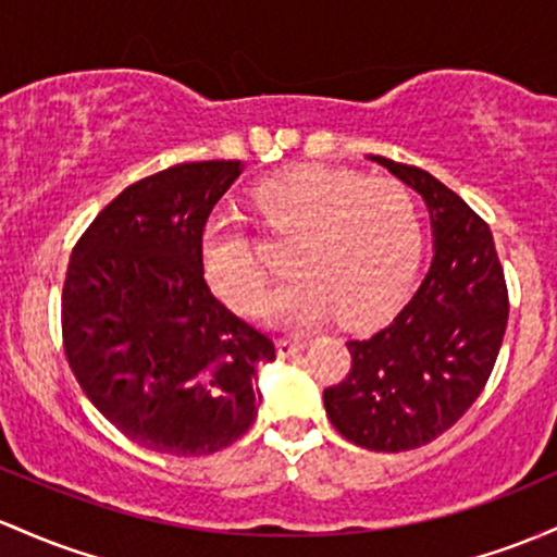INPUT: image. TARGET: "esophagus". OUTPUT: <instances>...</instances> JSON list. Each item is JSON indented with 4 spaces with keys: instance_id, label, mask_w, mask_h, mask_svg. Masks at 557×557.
Returning a JSON list of instances; mask_svg holds the SVG:
<instances>
[{
    "instance_id": "1",
    "label": "esophagus",
    "mask_w": 557,
    "mask_h": 557,
    "mask_svg": "<svg viewBox=\"0 0 557 557\" xmlns=\"http://www.w3.org/2000/svg\"><path fill=\"white\" fill-rule=\"evenodd\" d=\"M304 346L307 344L298 338H280V357H296Z\"/></svg>"
}]
</instances>
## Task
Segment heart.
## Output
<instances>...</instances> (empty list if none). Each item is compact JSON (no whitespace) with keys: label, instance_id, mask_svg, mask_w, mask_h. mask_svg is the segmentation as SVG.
Segmentation results:
<instances>
[{"label":"heart","instance_id":"obj_1","mask_svg":"<svg viewBox=\"0 0 557 557\" xmlns=\"http://www.w3.org/2000/svg\"><path fill=\"white\" fill-rule=\"evenodd\" d=\"M256 227L290 240L293 277L267 304V314L307 327L338 311L344 322L386 314L407 290L423 253V213L414 193L388 176L346 169H293L250 189ZM200 261L213 290L243 311L267 296L269 269L250 232L213 216L200 237Z\"/></svg>","mask_w":557,"mask_h":557}]
</instances>
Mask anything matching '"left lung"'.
I'll return each mask as SVG.
<instances>
[{
    "instance_id": "8db88e82",
    "label": "left lung",
    "mask_w": 557,
    "mask_h": 557,
    "mask_svg": "<svg viewBox=\"0 0 557 557\" xmlns=\"http://www.w3.org/2000/svg\"><path fill=\"white\" fill-rule=\"evenodd\" d=\"M418 189L431 211L433 261L394 320L346 341L351 368L325 388L330 423L372 451H407L449 431L484 391L507 314V283L492 230L428 171L375 156Z\"/></svg>"
}]
</instances>
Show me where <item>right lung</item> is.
Returning <instances> with one entry per match:
<instances>
[{
    "label": "right lung",
    "instance_id": "1",
    "mask_svg": "<svg viewBox=\"0 0 557 557\" xmlns=\"http://www.w3.org/2000/svg\"><path fill=\"white\" fill-rule=\"evenodd\" d=\"M240 161L176 163L134 182L73 246L63 346L78 386L139 447L200 457L253 425L274 338L213 296L200 261L209 213Z\"/></svg>",
    "mask_w": 557,
    "mask_h": 557
}]
</instances>
